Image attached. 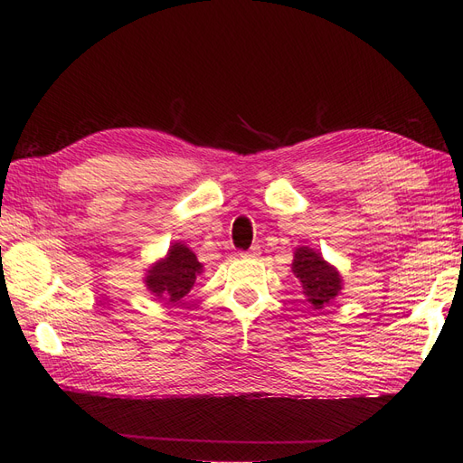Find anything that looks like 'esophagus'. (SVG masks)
<instances>
[{
  "instance_id": "esophagus-1",
  "label": "esophagus",
  "mask_w": 463,
  "mask_h": 463,
  "mask_svg": "<svg viewBox=\"0 0 463 463\" xmlns=\"http://www.w3.org/2000/svg\"><path fill=\"white\" fill-rule=\"evenodd\" d=\"M259 254H260V247H250L249 250L241 252V257H244V259H257Z\"/></svg>"
}]
</instances>
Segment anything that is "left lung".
I'll return each mask as SVG.
<instances>
[{"label":"left lung","mask_w":463,"mask_h":463,"mask_svg":"<svg viewBox=\"0 0 463 463\" xmlns=\"http://www.w3.org/2000/svg\"><path fill=\"white\" fill-rule=\"evenodd\" d=\"M292 269L294 274H297V279L302 282L304 294H307L308 302L314 308H322L324 304H330L342 288L338 270L330 267V264L312 249H297V252H294Z\"/></svg>","instance_id":"1"}]
</instances>
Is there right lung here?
<instances>
[{"label":"right lung","mask_w":463,"mask_h":463,"mask_svg":"<svg viewBox=\"0 0 463 463\" xmlns=\"http://www.w3.org/2000/svg\"><path fill=\"white\" fill-rule=\"evenodd\" d=\"M203 270L201 262L196 260L194 252L176 242L169 249L166 259L156 262L146 274V288L155 297H159L165 302H179L183 297L189 294L196 280V274Z\"/></svg>","instance_id":"add662e5"}]
</instances>
